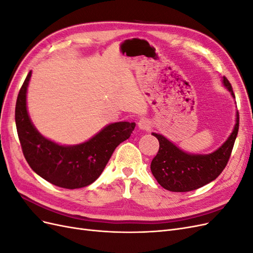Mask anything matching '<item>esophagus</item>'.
Wrapping results in <instances>:
<instances>
[{
    "mask_svg": "<svg viewBox=\"0 0 253 253\" xmlns=\"http://www.w3.org/2000/svg\"><path fill=\"white\" fill-rule=\"evenodd\" d=\"M137 125H138V128L141 129V131H149L152 126L151 121L147 118H141Z\"/></svg>",
    "mask_w": 253,
    "mask_h": 253,
    "instance_id": "1",
    "label": "esophagus"
}]
</instances>
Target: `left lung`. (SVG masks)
<instances>
[{"label": "left lung", "mask_w": 253, "mask_h": 253, "mask_svg": "<svg viewBox=\"0 0 253 253\" xmlns=\"http://www.w3.org/2000/svg\"><path fill=\"white\" fill-rule=\"evenodd\" d=\"M223 84L235 98L231 84L226 77L223 79ZM239 126L240 116L236 113V124L231 135L220 148L207 155L189 154L165 136L152 133L159 141L158 153L151 163L152 174L160 186L172 192H188L211 182L223 172L228 164Z\"/></svg>", "instance_id": "8db88e82"}]
</instances>
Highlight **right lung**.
<instances>
[{"label":"right lung","mask_w":253,"mask_h":253,"mask_svg":"<svg viewBox=\"0 0 253 253\" xmlns=\"http://www.w3.org/2000/svg\"><path fill=\"white\" fill-rule=\"evenodd\" d=\"M29 72L16 103V126L23 154L29 167L45 180L64 189H79L93 183L118 145L135 128L134 122H115L89 140L77 145H60L43 137L34 126L26 106Z\"/></svg>","instance_id":"right-lung-1"}]
</instances>
